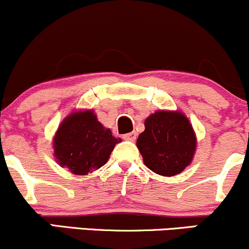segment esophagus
I'll return each mask as SVG.
<instances>
[{"mask_svg": "<svg viewBox=\"0 0 249 249\" xmlns=\"http://www.w3.org/2000/svg\"><path fill=\"white\" fill-rule=\"evenodd\" d=\"M123 138L125 139V141H131V142H134L137 138V133L136 132H130V133H126L123 136Z\"/></svg>", "mask_w": 249, "mask_h": 249, "instance_id": "obj_1", "label": "esophagus"}]
</instances>
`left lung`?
Returning a JSON list of instances; mask_svg holds the SVG:
<instances>
[{"mask_svg": "<svg viewBox=\"0 0 249 249\" xmlns=\"http://www.w3.org/2000/svg\"><path fill=\"white\" fill-rule=\"evenodd\" d=\"M196 146L192 125L179 111H157L148 116L144 132L137 139L144 164L164 177L182 172L192 161Z\"/></svg>", "mask_w": 249, "mask_h": 249, "instance_id": "left-lung-1", "label": "left lung"}]
</instances>
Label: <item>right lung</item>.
Instances as JSON below:
<instances>
[{
	"label": "right lung",
	"mask_w": 249,
	"mask_h": 249,
	"mask_svg": "<svg viewBox=\"0 0 249 249\" xmlns=\"http://www.w3.org/2000/svg\"><path fill=\"white\" fill-rule=\"evenodd\" d=\"M118 142L121 139L97 121L92 110L70 113L53 137L57 162L82 176L107 164Z\"/></svg>",
	"instance_id": "right-lung-1"
}]
</instances>
